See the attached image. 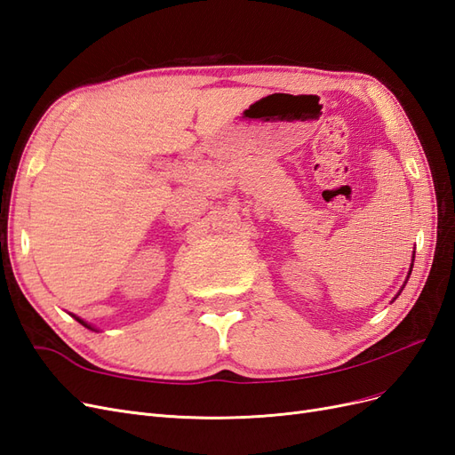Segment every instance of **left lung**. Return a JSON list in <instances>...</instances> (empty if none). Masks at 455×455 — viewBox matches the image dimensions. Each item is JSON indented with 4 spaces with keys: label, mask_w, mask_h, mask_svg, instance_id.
<instances>
[{
    "label": "left lung",
    "mask_w": 455,
    "mask_h": 455,
    "mask_svg": "<svg viewBox=\"0 0 455 455\" xmlns=\"http://www.w3.org/2000/svg\"><path fill=\"white\" fill-rule=\"evenodd\" d=\"M414 254H416V252H414ZM414 258H416V256H414ZM411 261H414V259H411ZM411 267H414V264H411ZM411 267H410V273H408V279H410V275H411ZM408 279H406V283H408ZM406 283H404V286H406ZM404 286H403V288H404ZM403 288H401V292H403ZM401 292H398L396 296H401Z\"/></svg>",
    "instance_id": "left-lung-1"
}]
</instances>
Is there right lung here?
I'll return each mask as SVG.
<instances>
[{
  "label": "right lung",
  "instance_id": "obj_1",
  "mask_svg": "<svg viewBox=\"0 0 455 455\" xmlns=\"http://www.w3.org/2000/svg\"><path fill=\"white\" fill-rule=\"evenodd\" d=\"M72 316H74V319H76V321H77V323H79V324H84V326H85V328H89V330H94V332H99V330H96V328H94V326H91V324H89V323H85V321H84V319H79V316H76V315H72Z\"/></svg>",
  "mask_w": 455,
  "mask_h": 455
}]
</instances>
